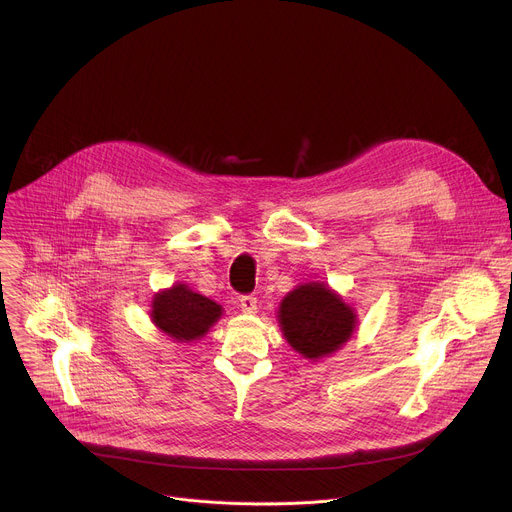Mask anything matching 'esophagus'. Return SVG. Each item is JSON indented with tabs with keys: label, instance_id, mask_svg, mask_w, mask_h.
Wrapping results in <instances>:
<instances>
[{
	"label": "esophagus",
	"instance_id": "34e87169",
	"mask_svg": "<svg viewBox=\"0 0 512 512\" xmlns=\"http://www.w3.org/2000/svg\"><path fill=\"white\" fill-rule=\"evenodd\" d=\"M239 308L245 312V314H255L257 310V298L255 296H243L239 300Z\"/></svg>",
	"mask_w": 512,
	"mask_h": 512
}]
</instances>
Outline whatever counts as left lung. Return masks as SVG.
Masks as SVG:
<instances>
[{
	"mask_svg": "<svg viewBox=\"0 0 512 512\" xmlns=\"http://www.w3.org/2000/svg\"><path fill=\"white\" fill-rule=\"evenodd\" d=\"M277 322L287 344L316 362L332 356L352 338L358 318L328 283L308 281L281 300Z\"/></svg>",
	"mask_w": 512,
	"mask_h": 512,
	"instance_id": "1",
	"label": "left lung"
}]
</instances>
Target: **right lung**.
I'll use <instances>...</instances> for the list:
<instances>
[{
  "mask_svg": "<svg viewBox=\"0 0 512 512\" xmlns=\"http://www.w3.org/2000/svg\"><path fill=\"white\" fill-rule=\"evenodd\" d=\"M223 316V306L196 294L186 283L160 289L152 300L150 320L172 342L200 340Z\"/></svg>",
  "mask_w": 512,
  "mask_h": 512,
  "instance_id": "right-lung-1",
  "label": "right lung"
}]
</instances>
